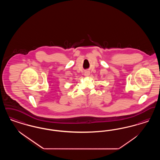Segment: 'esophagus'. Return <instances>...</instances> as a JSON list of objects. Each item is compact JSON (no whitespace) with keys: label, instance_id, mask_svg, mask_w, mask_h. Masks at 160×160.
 I'll use <instances>...</instances> for the list:
<instances>
[{"label":"esophagus","instance_id":"esophagus-1","mask_svg":"<svg viewBox=\"0 0 160 160\" xmlns=\"http://www.w3.org/2000/svg\"><path fill=\"white\" fill-rule=\"evenodd\" d=\"M89 75H90L89 71H86V72H84V76L88 77L89 76Z\"/></svg>","mask_w":160,"mask_h":160}]
</instances>
